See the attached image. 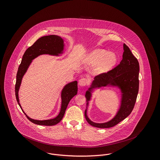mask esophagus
Instances as JSON below:
<instances>
[{
    "label": "esophagus",
    "instance_id": "esophagus-1",
    "mask_svg": "<svg viewBox=\"0 0 160 160\" xmlns=\"http://www.w3.org/2000/svg\"><path fill=\"white\" fill-rule=\"evenodd\" d=\"M87 81L85 78H82L81 79H79V86H85L87 84Z\"/></svg>",
    "mask_w": 160,
    "mask_h": 160
}]
</instances>
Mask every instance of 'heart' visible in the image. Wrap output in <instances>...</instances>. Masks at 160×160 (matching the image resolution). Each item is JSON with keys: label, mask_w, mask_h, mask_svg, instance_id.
<instances>
[{"label": "heart", "mask_w": 160, "mask_h": 160, "mask_svg": "<svg viewBox=\"0 0 160 160\" xmlns=\"http://www.w3.org/2000/svg\"><path fill=\"white\" fill-rule=\"evenodd\" d=\"M118 61L117 54L112 52H108L105 50L97 49L87 56V62L95 64L93 72L95 75H101L109 71Z\"/></svg>", "instance_id": "b5f03b06"}]
</instances>
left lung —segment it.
Here are the masks:
<instances>
[{"label": "left lung", "mask_w": 160, "mask_h": 160, "mask_svg": "<svg viewBox=\"0 0 160 160\" xmlns=\"http://www.w3.org/2000/svg\"><path fill=\"white\" fill-rule=\"evenodd\" d=\"M122 59L119 64L106 73L94 78L90 87L85 92V118L91 126L98 128H110L116 126L131 113L138 93L139 65L137 59L124 43ZM110 86L117 88L120 92V104L116 115L110 120L102 123L92 122L87 115L89 102L96 89Z\"/></svg>", "instance_id": "left-lung-1"}]
</instances>
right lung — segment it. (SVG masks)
Masks as SVG:
<instances>
[{"instance_id":"add662e5","label":"right lung","mask_w":160,"mask_h":160,"mask_svg":"<svg viewBox=\"0 0 160 160\" xmlns=\"http://www.w3.org/2000/svg\"><path fill=\"white\" fill-rule=\"evenodd\" d=\"M64 40L57 35L45 36L38 39L32 46L30 47L23 55L21 63L18 68L16 75V82L15 85L16 98L19 106L21 107L22 112L26 115L27 118L32 123L41 125L50 126L59 123L64 117V114L70 101L77 95L78 93V82L74 81L67 83L64 85L61 90V106L59 114L54 118L37 120L29 117L23 111L19 102V91L21 85L22 80L24 75L26 73L29 66L32 64V60L40 55L49 54L54 56H60L64 53Z\"/></svg>"}]
</instances>
